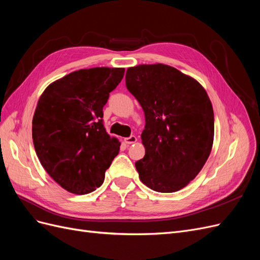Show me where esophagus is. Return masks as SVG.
<instances>
[{"label": "esophagus", "mask_w": 260, "mask_h": 260, "mask_svg": "<svg viewBox=\"0 0 260 260\" xmlns=\"http://www.w3.org/2000/svg\"><path fill=\"white\" fill-rule=\"evenodd\" d=\"M137 137H135V136H130L129 138H125L124 139V142L127 143V144H133V143H136L137 142Z\"/></svg>", "instance_id": "obj_1"}]
</instances>
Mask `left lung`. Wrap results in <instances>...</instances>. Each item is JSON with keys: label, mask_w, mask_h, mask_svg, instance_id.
<instances>
[{"label": "left lung", "mask_w": 260, "mask_h": 260, "mask_svg": "<svg viewBox=\"0 0 260 260\" xmlns=\"http://www.w3.org/2000/svg\"><path fill=\"white\" fill-rule=\"evenodd\" d=\"M125 86L145 116V156L136 162L141 181L156 192L181 190L198 176L214 142V111L205 89L164 64L128 68Z\"/></svg>", "instance_id": "obj_1"}]
</instances>
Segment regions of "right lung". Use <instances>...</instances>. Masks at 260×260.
I'll return each mask as SVG.
<instances>
[{"label":"right lung","instance_id":"add662e5","mask_svg":"<svg viewBox=\"0 0 260 260\" xmlns=\"http://www.w3.org/2000/svg\"><path fill=\"white\" fill-rule=\"evenodd\" d=\"M123 75V68L77 70L51 83L38 102L32 119L37 156L70 193L100 187L119 153L120 142L104 128L103 107Z\"/></svg>","mask_w":260,"mask_h":260}]
</instances>
